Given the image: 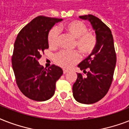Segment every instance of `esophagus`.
Instances as JSON below:
<instances>
[{"instance_id": "obj_1", "label": "esophagus", "mask_w": 129, "mask_h": 129, "mask_svg": "<svg viewBox=\"0 0 129 129\" xmlns=\"http://www.w3.org/2000/svg\"><path fill=\"white\" fill-rule=\"evenodd\" d=\"M63 72L64 74H66L69 72V70H63Z\"/></svg>"}]
</instances>
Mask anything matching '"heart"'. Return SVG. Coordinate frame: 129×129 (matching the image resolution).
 <instances>
[{"label":"heart","instance_id":"obj_1","mask_svg":"<svg viewBox=\"0 0 129 129\" xmlns=\"http://www.w3.org/2000/svg\"><path fill=\"white\" fill-rule=\"evenodd\" d=\"M59 29L66 31L75 41V46L84 54H89L94 50L97 39L96 36L88 33V28L80 21H74L65 23L59 27ZM59 29L54 27L49 32L47 41L50 47H55L59 38ZM55 62L63 68H70L80 60V56L76 51H60L54 57Z\"/></svg>","mask_w":129,"mask_h":129}]
</instances>
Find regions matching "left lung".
Masks as SVG:
<instances>
[{"mask_svg":"<svg viewBox=\"0 0 129 129\" xmlns=\"http://www.w3.org/2000/svg\"><path fill=\"white\" fill-rule=\"evenodd\" d=\"M79 18L90 22L96 33L97 43L90 55L78 65L86 76L77 74L78 78L73 85V96L77 102L90 104L99 101L107 94L113 78L116 56L110 29L94 15Z\"/></svg>","mask_w":129,"mask_h":129,"instance_id":"obj_1","label":"left lung"}]
</instances>
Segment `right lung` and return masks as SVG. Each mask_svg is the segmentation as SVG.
Here are the masks:
<instances>
[{
  "label": "right lung",
  "instance_id": "1",
  "mask_svg": "<svg viewBox=\"0 0 129 129\" xmlns=\"http://www.w3.org/2000/svg\"><path fill=\"white\" fill-rule=\"evenodd\" d=\"M63 19L39 16L19 32L14 44L12 66L17 84L25 96L45 101L53 96L55 83L63 74L62 69L52 65L48 69L39 64L41 53L48 49L49 32Z\"/></svg>",
  "mask_w": 129,
  "mask_h": 129
}]
</instances>
